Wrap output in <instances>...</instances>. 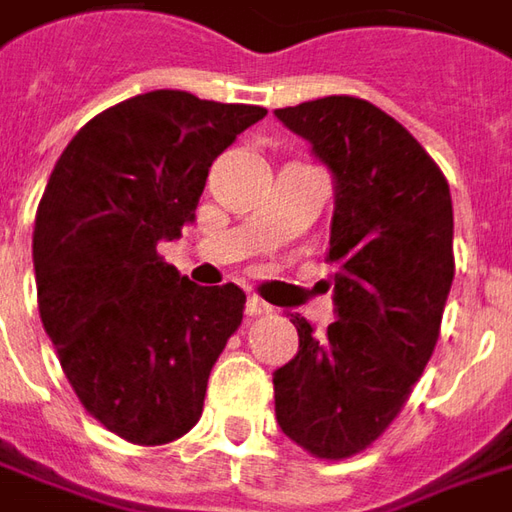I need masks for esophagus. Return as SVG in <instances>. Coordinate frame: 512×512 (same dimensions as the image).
Returning <instances> with one entry per match:
<instances>
[{
	"mask_svg": "<svg viewBox=\"0 0 512 512\" xmlns=\"http://www.w3.org/2000/svg\"><path fill=\"white\" fill-rule=\"evenodd\" d=\"M245 312H248L250 318H262V315H273V307L270 304H264L262 298H248V304H245Z\"/></svg>",
	"mask_w": 512,
	"mask_h": 512,
	"instance_id": "34e87169",
	"label": "esophagus"
}]
</instances>
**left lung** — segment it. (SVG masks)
I'll return each mask as SVG.
<instances>
[{"label": "left lung", "mask_w": 512, "mask_h": 512, "mask_svg": "<svg viewBox=\"0 0 512 512\" xmlns=\"http://www.w3.org/2000/svg\"><path fill=\"white\" fill-rule=\"evenodd\" d=\"M276 118L335 180L338 315L324 338L290 315L298 352L273 375L276 420L312 456L346 459L392 425L437 346L454 281L451 191L406 126L363 98L329 95Z\"/></svg>", "instance_id": "1"}]
</instances>
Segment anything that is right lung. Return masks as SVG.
<instances>
[{"instance_id": "obj_1", "label": "right lung", "mask_w": 512, "mask_h": 512, "mask_svg": "<svg viewBox=\"0 0 512 512\" xmlns=\"http://www.w3.org/2000/svg\"><path fill=\"white\" fill-rule=\"evenodd\" d=\"M264 115L154 89L89 120L47 180L33 228L41 324L81 406L135 445L197 425L242 324L236 284L188 281L157 242L194 222L211 163Z\"/></svg>"}]
</instances>
